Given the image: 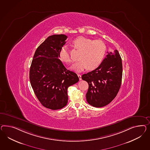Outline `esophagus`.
I'll list each match as a JSON object with an SVG mask.
<instances>
[{
	"mask_svg": "<svg viewBox=\"0 0 150 150\" xmlns=\"http://www.w3.org/2000/svg\"><path fill=\"white\" fill-rule=\"evenodd\" d=\"M77 76H78V77L79 78V80H82V79H81V75L80 74H77Z\"/></svg>",
	"mask_w": 150,
	"mask_h": 150,
	"instance_id": "34e87169",
	"label": "esophagus"
}]
</instances>
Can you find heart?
<instances>
[{
	"instance_id": "heart-1",
	"label": "heart",
	"mask_w": 150,
	"mask_h": 150,
	"mask_svg": "<svg viewBox=\"0 0 150 150\" xmlns=\"http://www.w3.org/2000/svg\"><path fill=\"white\" fill-rule=\"evenodd\" d=\"M73 46L81 51L79 59L71 67V69L81 72L85 69L93 70L101 64L105 55L106 47L101 40H93L85 37H79L72 42ZM59 57L61 61L66 63H70L72 59L69 50L66 46L61 47L59 51Z\"/></svg>"
}]
</instances>
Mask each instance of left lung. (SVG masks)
Returning <instances> with one entry per match:
<instances>
[{
    "label": "left lung",
    "mask_w": 150,
    "mask_h": 150,
    "mask_svg": "<svg viewBox=\"0 0 150 150\" xmlns=\"http://www.w3.org/2000/svg\"><path fill=\"white\" fill-rule=\"evenodd\" d=\"M122 59L117 50L108 52L101 64L93 71L83 74L82 79L88 83L86 100L91 105L101 108L116 97L121 85Z\"/></svg>",
    "instance_id": "obj_1"
}]
</instances>
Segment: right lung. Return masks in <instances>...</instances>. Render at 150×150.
<instances>
[{
  "label": "right lung",
  "mask_w": 150,
  "mask_h": 150,
  "mask_svg": "<svg viewBox=\"0 0 150 150\" xmlns=\"http://www.w3.org/2000/svg\"><path fill=\"white\" fill-rule=\"evenodd\" d=\"M67 38L64 34L48 37L36 50L30 68L34 93L41 104L50 109L67 105L68 88L79 81L77 74L66 69L59 59V51Z\"/></svg>",
  "instance_id": "add662e5"
}]
</instances>
